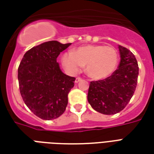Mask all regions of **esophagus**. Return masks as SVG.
Returning <instances> with one entry per match:
<instances>
[{
  "label": "esophagus",
  "mask_w": 154,
  "mask_h": 154,
  "mask_svg": "<svg viewBox=\"0 0 154 154\" xmlns=\"http://www.w3.org/2000/svg\"><path fill=\"white\" fill-rule=\"evenodd\" d=\"M81 81H82V78H81V77H77L76 80H75V83H78Z\"/></svg>",
  "instance_id": "1"
}]
</instances>
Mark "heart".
<instances>
[{
  "label": "heart",
  "instance_id": "obj_1",
  "mask_svg": "<svg viewBox=\"0 0 154 154\" xmlns=\"http://www.w3.org/2000/svg\"><path fill=\"white\" fill-rule=\"evenodd\" d=\"M119 62V54L112 46L86 45L62 56V63L71 74L79 72L86 65V72L94 80H101L113 73Z\"/></svg>",
  "mask_w": 154,
  "mask_h": 154
}]
</instances>
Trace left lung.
<instances>
[{
  "mask_svg": "<svg viewBox=\"0 0 154 154\" xmlns=\"http://www.w3.org/2000/svg\"><path fill=\"white\" fill-rule=\"evenodd\" d=\"M118 69L104 80L91 82L87 100L97 112L115 115L125 109L134 93L139 66L132 52L119 45Z\"/></svg>",
  "mask_w": 154,
  "mask_h": 154,
  "instance_id": "1",
  "label": "left lung"
}]
</instances>
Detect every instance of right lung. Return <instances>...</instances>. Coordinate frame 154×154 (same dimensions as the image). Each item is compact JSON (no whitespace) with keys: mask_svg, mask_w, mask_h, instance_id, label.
I'll use <instances>...</instances> for the list:
<instances>
[{"mask_svg":"<svg viewBox=\"0 0 154 154\" xmlns=\"http://www.w3.org/2000/svg\"><path fill=\"white\" fill-rule=\"evenodd\" d=\"M71 44L53 40L27 51L18 68L20 91L25 105L45 120L57 119L67 106V95L75 77L61 71L57 57Z\"/></svg>","mask_w":154,"mask_h":154,"instance_id":"right-lung-1","label":"right lung"}]
</instances>
